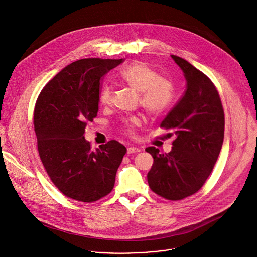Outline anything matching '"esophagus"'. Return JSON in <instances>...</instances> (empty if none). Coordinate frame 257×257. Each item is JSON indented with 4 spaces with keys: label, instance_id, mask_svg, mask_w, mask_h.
<instances>
[{
    "label": "esophagus",
    "instance_id": "obj_1",
    "mask_svg": "<svg viewBox=\"0 0 257 257\" xmlns=\"http://www.w3.org/2000/svg\"><path fill=\"white\" fill-rule=\"evenodd\" d=\"M139 152H140V150L138 148H135V146H129V148L127 149L128 154H136Z\"/></svg>",
    "mask_w": 257,
    "mask_h": 257
}]
</instances>
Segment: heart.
<instances>
[{"mask_svg":"<svg viewBox=\"0 0 257 257\" xmlns=\"http://www.w3.org/2000/svg\"><path fill=\"white\" fill-rule=\"evenodd\" d=\"M118 78L139 92L140 103L149 114H161L170 107L173 102L175 89L171 80L162 77L153 68L143 62H135L119 71ZM112 86L105 84L99 95L102 104L112 101ZM140 125L137 117H129L122 120L121 128L127 135H133L135 128Z\"/></svg>","mask_w":257,"mask_h":257,"instance_id":"1","label":"heart"}]
</instances>
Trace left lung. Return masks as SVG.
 Listing matches in <instances>:
<instances>
[{
	"mask_svg": "<svg viewBox=\"0 0 257 257\" xmlns=\"http://www.w3.org/2000/svg\"><path fill=\"white\" fill-rule=\"evenodd\" d=\"M184 73L187 87L161 127L176 135L170 153L155 146L145 149L154 158L148 174L150 188L168 200L196 193L210 175L221 152L225 113L212 81L186 60L171 56Z\"/></svg>",
	"mask_w": 257,
	"mask_h": 257,
	"instance_id": "1",
	"label": "left lung"
}]
</instances>
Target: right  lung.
<instances>
[{
    "label": "right lung",
    "mask_w": 257,
    "mask_h": 257,
    "mask_svg": "<svg viewBox=\"0 0 257 257\" xmlns=\"http://www.w3.org/2000/svg\"><path fill=\"white\" fill-rule=\"evenodd\" d=\"M122 62L99 58L73 62L36 99L33 126L41 161L54 185L71 199L94 202L114 188L126 148L111 140L92 151L84 133L97 116L102 77Z\"/></svg>",
    "instance_id": "right-lung-1"
}]
</instances>
